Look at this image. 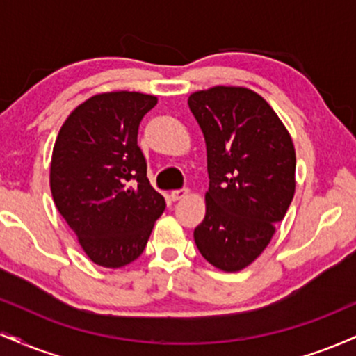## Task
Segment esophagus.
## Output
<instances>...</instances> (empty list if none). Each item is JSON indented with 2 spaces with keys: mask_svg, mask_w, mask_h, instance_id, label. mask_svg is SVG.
<instances>
[{
  "mask_svg": "<svg viewBox=\"0 0 356 356\" xmlns=\"http://www.w3.org/2000/svg\"><path fill=\"white\" fill-rule=\"evenodd\" d=\"M191 192L189 189H181V191H172V194H170V197H172V201H181V199H186L187 195H189Z\"/></svg>",
  "mask_w": 356,
  "mask_h": 356,
  "instance_id": "34e87169",
  "label": "esophagus"
}]
</instances>
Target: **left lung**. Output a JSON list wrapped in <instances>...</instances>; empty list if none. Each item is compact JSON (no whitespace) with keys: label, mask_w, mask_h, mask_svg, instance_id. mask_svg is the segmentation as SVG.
Wrapping results in <instances>:
<instances>
[{"label":"left lung","mask_w":356,"mask_h":356,"mask_svg":"<svg viewBox=\"0 0 356 356\" xmlns=\"http://www.w3.org/2000/svg\"><path fill=\"white\" fill-rule=\"evenodd\" d=\"M187 104L206 138L209 172L195 246L220 271H241L268 248L293 201V138L271 105L246 87L199 90Z\"/></svg>","instance_id":"1"}]
</instances>
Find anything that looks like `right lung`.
Here are the masks:
<instances>
[{"mask_svg":"<svg viewBox=\"0 0 356 356\" xmlns=\"http://www.w3.org/2000/svg\"><path fill=\"white\" fill-rule=\"evenodd\" d=\"M155 104L157 97L140 92L97 93L68 115L53 145V201L102 268L136 261L165 209L137 145L138 124Z\"/></svg>","mask_w":356,"mask_h":356,"instance_id":"add662e5","label":"right lung"}]
</instances>
